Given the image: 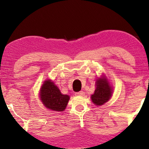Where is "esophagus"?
Segmentation results:
<instances>
[{
  "label": "esophagus",
  "instance_id": "1",
  "mask_svg": "<svg viewBox=\"0 0 149 149\" xmlns=\"http://www.w3.org/2000/svg\"><path fill=\"white\" fill-rule=\"evenodd\" d=\"M84 94H85V92L83 91H79V92L75 93V95H79V96H83V95H84Z\"/></svg>",
  "mask_w": 149,
  "mask_h": 149
}]
</instances>
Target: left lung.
I'll return each instance as SVG.
<instances>
[{"label":"left lung","mask_w":149,"mask_h":149,"mask_svg":"<svg viewBox=\"0 0 149 149\" xmlns=\"http://www.w3.org/2000/svg\"><path fill=\"white\" fill-rule=\"evenodd\" d=\"M112 89L104 79H98L96 81V89L91 95V100L95 105L100 106L107 102L111 98Z\"/></svg>","instance_id":"1"}]
</instances>
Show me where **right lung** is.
I'll list each match as a JSON object with an SVG mask.
<instances>
[{"mask_svg":"<svg viewBox=\"0 0 149 149\" xmlns=\"http://www.w3.org/2000/svg\"><path fill=\"white\" fill-rule=\"evenodd\" d=\"M40 95L42 103L47 108L59 112L64 111L70 99L68 95L62 94L58 87L50 80L45 81Z\"/></svg>","mask_w":149,"mask_h":149,"instance_id":"1","label":"right lung"}]
</instances>
